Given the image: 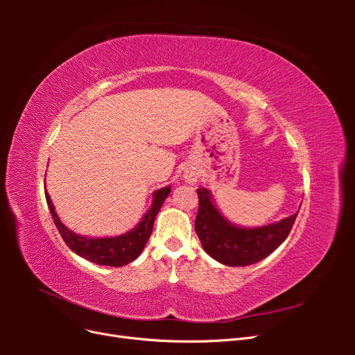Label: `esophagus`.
I'll list each match as a JSON object with an SVG mask.
<instances>
[{"instance_id":"obj_1","label":"esophagus","mask_w":355,"mask_h":355,"mask_svg":"<svg viewBox=\"0 0 355 355\" xmlns=\"http://www.w3.org/2000/svg\"><path fill=\"white\" fill-rule=\"evenodd\" d=\"M187 179H188L189 182H194V180H196V176H194V175H188Z\"/></svg>"}]
</instances>
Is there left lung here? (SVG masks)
<instances>
[{
    "mask_svg": "<svg viewBox=\"0 0 355 355\" xmlns=\"http://www.w3.org/2000/svg\"><path fill=\"white\" fill-rule=\"evenodd\" d=\"M196 231L202 249L213 259L228 266H247L265 259L292 231L297 213L259 228H243L231 223L214 206L210 191L198 188Z\"/></svg>",
    "mask_w": 355,
    "mask_h": 355,
    "instance_id": "left-lung-1",
    "label": "left lung"
}]
</instances>
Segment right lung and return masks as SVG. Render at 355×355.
<instances>
[{
  "label": "right lung",
  "instance_id": "add662e5",
  "mask_svg": "<svg viewBox=\"0 0 355 355\" xmlns=\"http://www.w3.org/2000/svg\"><path fill=\"white\" fill-rule=\"evenodd\" d=\"M170 191L171 188L168 185L154 192L151 207H149L142 220L139 222L132 231H128L123 235H116V237L105 239H90L84 237V235L75 234L60 222L47 191L46 200L58 231L60 232L63 241L67 243V245L73 253H77L78 256L93 263L106 266H124L137 259L139 254L142 253L145 244L148 243L149 237H151L153 234L154 220L161 206H163L164 200L170 194Z\"/></svg>",
  "mask_w": 355,
  "mask_h": 355
}]
</instances>
